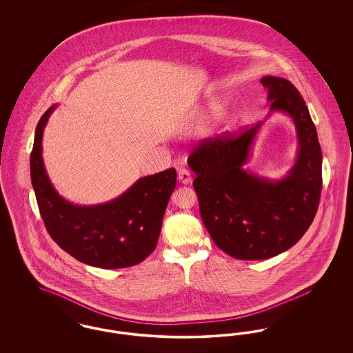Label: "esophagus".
<instances>
[{
    "label": "esophagus",
    "instance_id": "1",
    "mask_svg": "<svg viewBox=\"0 0 353 353\" xmlns=\"http://www.w3.org/2000/svg\"><path fill=\"white\" fill-rule=\"evenodd\" d=\"M179 181L184 185H188L192 181V176H190V173H189L188 169H179Z\"/></svg>",
    "mask_w": 353,
    "mask_h": 353
}]
</instances>
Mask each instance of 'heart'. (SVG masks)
<instances>
[{
  "label": "heart",
  "mask_w": 353,
  "mask_h": 353,
  "mask_svg": "<svg viewBox=\"0 0 353 353\" xmlns=\"http://www.w3.org/2000/svg\"><path fill=\"white\" fill-rule=\"evenodd\" d=\"M228 105V98L225 97H216L208 101L202 110V115L206 117H219Z\"/></svg>",
  "instance_id": "heart-1"
}]
</instances>
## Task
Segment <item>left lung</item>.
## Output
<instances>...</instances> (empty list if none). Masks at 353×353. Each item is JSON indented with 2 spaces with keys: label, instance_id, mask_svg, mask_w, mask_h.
<instances>
[{
  "label": "left lung",
  "instance_id": "left-lung-1",
  "mask_svg": "<svg viewBox=\"0 0 353 353\" xmlns=\"http://www.w3.org/2000/svg\"><path fill=\"white\" fill-rule=\"evenodd\" d=\"M270 112L291 118L298 139L294 165L281 179L243 167L250 159L259 121L234 137L222 134L190 153L202 222L214 243L235 259H268L294 246L312 223L321 193V150L308 107L285 78L263 77Z\"/></svg>",
  "mask_w": 353,
  "mask_h": 353
}]
</instances>
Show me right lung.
I'll return each instance as SVG.
<instances>
[{"label":"right lung","instance_id":"obj_1","mask_svg":"<svg viewBox=\"0 0 353 353\" xmlns=\"http://www.w3.org/2000/svg\"><path fill=\"white\" fill-rule=\"evenodd\" d=\"M52 104L39 119L30 154V174L38 208L51 238L71 256L99 269H123L151 254L163 225L176 169L139 179L117 199L78 205L63 199L51 184L42 157L43 131Z\"/></svg>","mask_w":353,"mask_h":353}]
</instances>
